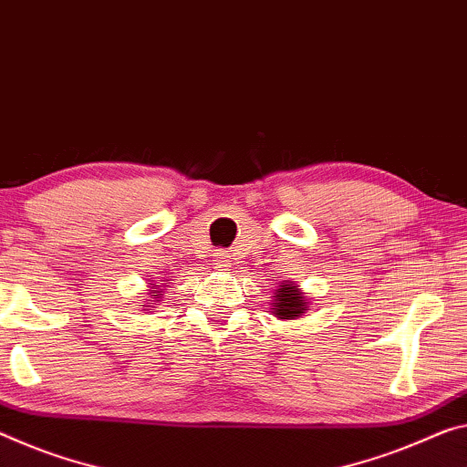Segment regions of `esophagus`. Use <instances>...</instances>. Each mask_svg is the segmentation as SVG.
<instances>
[{"mask_svg":"<svg viewBox=\"0 0 467 467\" xmlns=\"http://www.w3.org/2000/svg\"><path fill=\"white\" fill-rule=\"evenodd\" d=\"M213 262H216L218 268H228V264H231V255H228L226 251H216V254H213Z\"/></svg>","mask_w":467,"mask_h":467,"instance_id":"1","label":"esophagus"}]
</instances>
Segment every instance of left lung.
Returning <instances> with one entry per match:
<instances>
[{"mask_svg":"<svg viewBox=\"0 0 467 467\" xmlns=\"http://www.w3.org/2000/svg\"><path fill=\"white\" fill-rule=\"evenodd\" d=\"M306 295L297 291V286L283 283L280 288H276V303H274V314L285 320H293L301 314H306Z\"/></svg>","mask_w":467,"mask_h":467,"instance_id":"obj_1","label":"left lung"}]
</instances>
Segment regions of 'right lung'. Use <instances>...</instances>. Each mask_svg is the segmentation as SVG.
I'll return each instance as SVG.
<instances>
[{
  "label": "right lung",
  "instance_id": "obj_1",
  "mask_svg": "<svg viewBox=\"0 0 467 467\" xmlns=\"http://www.w3.org/2000/svg\"><path fill=\"white\" fill-rule=\"evenodd\" d=\"M158 293H161V291H158Z\"/></svg>",
  "mask_w": 467,
  "mask_h": 467
}]
</instances>
